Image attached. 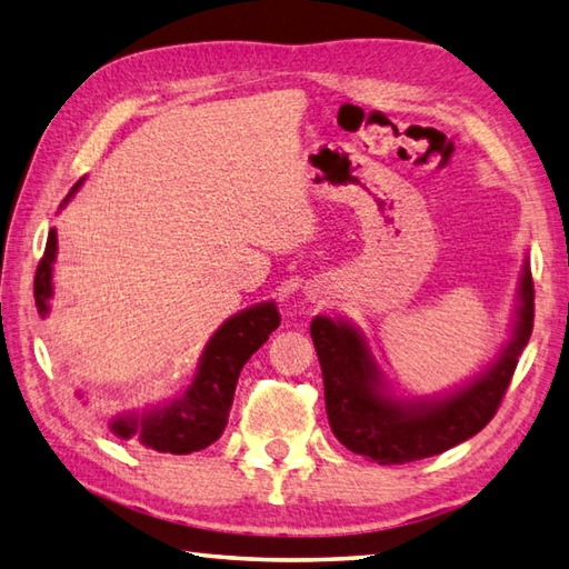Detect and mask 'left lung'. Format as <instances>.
I'll use <instances>...</instances> for the list:
<instances>
[{"mask_svg":"<svg viewBox=\"0 0 569 569\" xmlns=\"http://www.w3.org/2000/svg\"><path fill=\"white\" fill-rule=\"evenodd\" d=\"M520 306L513 340L496 365L459 392L421 405H405L380 389V372L358 330L326 316L310 322L330 429L342 447L382 466L409 463L443 453L476 437L503 402L518 358L536 318V288L530 266H522Z\"/></svg>","mask_w":569,"mask_h":569,"instance_id":"left-lung-1","label":"left lung"}]
</instances>
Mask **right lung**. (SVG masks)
Wrapping results in <instances>:
<instances>
[{
	"label": "right lung",
	"mask_w": 569,
	"mask_h": 569,
	"mask_svg": "<svg viewBox=\"0 0 569 569\" xmlns=\"http://www.w3.org/2000/svg\"><path fill=\"white\" fill-rule=\"evenodd\" d=\"M81 184V182H78ZM71 189V194L78 189ZM69 194V197H71ZM56 259V231H49L47 249L33 276V298L41 316H47L51 298V263ZM281 326L273 303H261L229 318L204 348L194 382L182 397L164 407H152L142 415L120 417L113 431L120 439L140 437L144 447L164 453H192L214 443L229 421V409L237 392L241 367Z\"/></svg>",
	"instance_id": "1"
}]
</instances>
